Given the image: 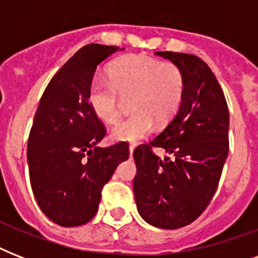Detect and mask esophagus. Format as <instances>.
<instances>
[{
  "label": "esophagus",
  "mask_w": 258,
  "mask_h": 258,
  "mask_svg": "<svg viewBox=\"0 0 258 258\" xmlns=\"http://www.w3.org/2000/svg\"><path fill=\"white\" fill-rule=\"evenodd\" d=\"M130 157H131V155H133L134 154V150H135V147H134V146H130Z\"/></svg>",
  "instance_id": "obj_1"
}]
</instances>
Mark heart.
Returning <instances> with one entry per match:
<instances>
[{
    "mask_svg": "<svg viewBox=\"0 0 258 258\" xmlns=\"http://www.w3.org/2000/svg\"><path fill=\"white\" fill-rule=\"evenodd\" d=\"M184 79L171 62L133 54L109 68V79L95 76L87 92V100L100 120L112 123L119 116L121 96L130 99V116L111 127L115 141L135 142L147 137L154 120L166 123L175 112L183 95Z\"/></svg>",
    "mask_w": 258,
    "mask_h": 258,
    "instance_id": "heart-1",
    "label": "heart"
}]
</instances>
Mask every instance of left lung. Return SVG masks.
Returning <instances> with one entry per match:
<instances>
[{
    "label": "left lung",
    "mask_w": 258,
    "mask_h": 258,
    "mask_svg": "<svg viewBox=\"0 0 258 258\" xmlns=\"http://www.w3.org/2000/svg\"><path fill=\"white\" fill-rule=\"evenodd\" d=\"M155 53L179 68L184 89L167 127L134 151V194L147 224L178 229L196 221L216 192L229 153V109L216 76L200 57ZM151 147H161L172 158L162 161Z\"/></svg>",
    "instance_id": "obj_1"
}]
</instances>
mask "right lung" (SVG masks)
I'll list each match as a JSON object with an SVG mask.
<instances>
[{"mask_svg": "<svg viewBox=\"0 0 258 258\" xmlns=\"http://www.w3.org/2000/svg\"><path fill=\"white\" fill-rule=\"evenodd\" d=\"M119 46L88 44L58 70L42 93L28 141V167L38 206L54 224L72 228L92 220L101 188L128 159L124 142L97 147L105 130L87 92L97 66Z\"/></svg>", "mask_w": 258, "mask_h": 258, "instance_id": "1", "label": "right lung"}]
</instances>
